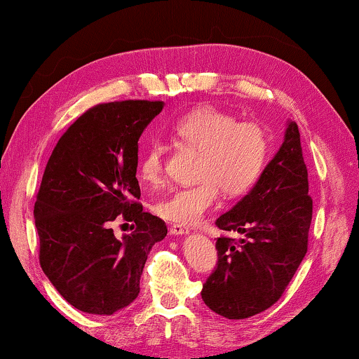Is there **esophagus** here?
I'll list each match as a JSON object with an SVG mask.
<instances>
[{
  "instance_id": "34e87169",
  "label": "esophagus",
  "mask_w": 359,
  "mask_h": 359,
  "mask_svg": "<svg viewBox=\"0 0 359 359\" xmlns=\"http://www.w3.org/2000/svg\"><path fill=\"white\" fill-rule=\"evenodd\" d=\"M189 230L186 229V227H183V225H171L170 227V235H173V237H176V235H186L188 233Z\"/></svg>"
}]
</instances>
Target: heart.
<instances>
[{
    "label": "heart",
    "instance_id": "obj_1",
    "mask_svg": "<svg viewBox=\"0 0 359 359\" xmlns=\"http://www.w3.org/2000/svg\"><path fill=\"white\" fill-rule=\"evenodd\" d=\"M173 134L183 145L198 150L196 165L199 183L176 189L154 204V210L170 222H198L212 208L219 189L225 196L245 194L262 175L268 156V137L253 122H238L229 112L212 106L189 111L173 126ZM139 176L155 186L163 176V149L150 145L142 155Z\"/></svg>",
    "mask_w": 359,
    "mask_h": 359
}]
</instances>
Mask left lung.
<instances>
[{"label":"left lung","mask_w":359,"mask_h":359,"mask_svg":"<svg viewBox=\"0 0 359 359\" xmlns=\"http://www.w3.org/2000/svg\"><path fill=\"white\" fill-rule=\"evenodd\" d=\"M312 222L301 134L286 122L284 140L252 189L215 225L243 233L215 242L219 262L203 286L205 306L230 320L266 311L281 297L307 253Z\"/></svg>","instance_id":"1"}]
</instances>
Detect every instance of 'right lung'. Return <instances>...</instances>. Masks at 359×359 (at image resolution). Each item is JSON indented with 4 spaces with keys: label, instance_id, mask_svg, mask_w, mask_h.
<instances>
[{
    "label": "right lung",
    "instance_id": "obj_1",
    "mask_svg": "<svg viewBox=\"0 0 359 359\" xmlns=\"http://www.w3.org/2000/svg\"><path fill=\"white\" fill-rule=\"evenodd\" d=\"M163 101L100 104L60 137L43 171L34 217L42 271L78 311L112 316L140 292V274L166 225L144 212L137 181L139 139ZM136 230L117 239L116 217Z\"/></svg>",
    "mask_w": 359,
    "mask_h": 359
}]
</instances>
